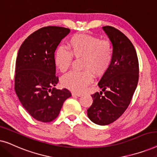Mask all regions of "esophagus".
I'll use <instances>...</instances> for the list:
<instances>
[{
	"label": "esophagus",
	"instance_id": "1",
	"mask_svg": "<svg viewBox=\"0 0 157 157\" xmlns=\"http://www.w3.org/2000/svg\"><path fill=\"white\" fill-rule=\"evenodd\" d=\"M72 96H78V97H80V96H82V94H78V93H72Z\"/></svg>",
	"mask_w": 157,
	"mask_h": 157
}]
</instances>
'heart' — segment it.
Here are the masks:
<instances>
[{
	"label": "heart",
	"instance_id": "1",
	"mask_svg": "<svg viewBox=\"0 0 157 157\" xmlns=\"http://www.w3.org/2000/svg\"><path fill=\"white\" fill-rule=\"evenodd\" d=\"M68 51L59 47L54 53L53 61L60 71H67L73 56L82 57V71H72L62 78V84L75 92L82 91L93 80V74L101 76L110 67L113 48L109 40H101L89 34H75L67 42Z\"/></svg>",
	"mask_w": 157,
	"mask_h": 157
}]
</instances>
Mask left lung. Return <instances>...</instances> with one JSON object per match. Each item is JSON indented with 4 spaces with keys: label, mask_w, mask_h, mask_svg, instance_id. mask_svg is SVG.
Instances as JSON below:
<instances>
[{
    "label": "left lung",
    "mask_w": 157,
    "mask_h": 157,
    "mask_svg": "<svg viewBox=\"0 0 157 157\" xmlns=\"http://www.w3.org/2000/svg\"><path fill=\"white\" fill-rule=\"evenodd\" d=\"M102 29L113 45V60L98 83L102 91L91 95L87 115L104 126L119 119L129 105L139 81V61L134 46L123 33L109 25Z\"/></svg>",
    "instance_id": "left-lung-1"
}]
</instances>
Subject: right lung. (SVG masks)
<instances>
[{"label": "right lung", "mask_w": 157, "mask_h": 157, "mask_svg": "<svg viewBox=\"0 0 157 157\" xmlns=\"http://www.w3.org/2000/svg\"><path fill=\"white\" fill-rule=\"evenodd\" d=\"M70 29L47 26L31 34L21 45L16 62L15 91L32 117L50 122L59 116L63 102L71 96L66 89H55L59 82L53 61L57 46Z\"/></svg>", "instance_id": "obj_1"}]
</instances>
